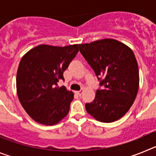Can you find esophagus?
I'll return each instance as SVG.
<instances>
[{"label": "esophagus", "instance_id": "1", "mask_svg": "<svg viewBox=\"0 0 156 156\" xmlns=\"http://www.w3.org/2000/svg\"><path fill=\"white\" fill-rule=\"evenodd\" d=\"M76 94L77 95H79V96H80V95L83 94V90H78V91H76Z\"/></svg>", "mask_w": 156, "mask_h": 156}]
</instances>
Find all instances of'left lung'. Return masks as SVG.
<instances>
[{
	"label": "left lung",
	"instance_id": "1",
	"mask_svg": "<svg viewBox=\"0 0 156 156\" xmlns=\"http://www.w3.org/2000/svg\"><path fill=\"white\" fill-rule=\"evenodd\" d=\"M99 81L94 100L86 103L88 113L102 122L118 120L128 112L137 97L139 71L130 48L119 41L105 39L79 44Z\"/></svg>",
	"mask_w": 156,
	"mask_h": 156
}]
</instances>
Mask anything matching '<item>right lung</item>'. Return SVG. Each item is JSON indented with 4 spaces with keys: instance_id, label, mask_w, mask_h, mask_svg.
<instances>
[{
    "instance_id": "obj_1",
    "label": "right lung",
    "mask_w": 156,
    "mask_h": 156,
    "mask_svg": "<svg viewBox=\"0 0 156 156\" xmlns=\"http://www.w3.org/2000/svg\"><path fill=\"white\" fill-rule=\"evenodd\" d=\"M79 51L78 45H39L22 58L16 76L19 101L32 119L56 124L69 113L73 93L58 83Z\"/></svg>"
}]
</instances>
